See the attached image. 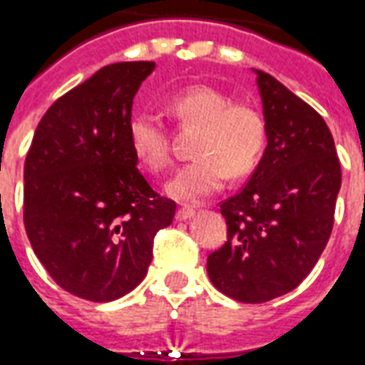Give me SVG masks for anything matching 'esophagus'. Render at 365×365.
Masks as SVG:
<instances>
[{
  "instance_id": "obj_1",
  "label": "esophagus",
  "mask_w": 365,
  "mask_h": 365,
  "mask_svg": "<svg viewBox=\"0 0 365 365\" xmlns=\"http://www.w3.org/2000/svg\"><path fill=\"white\" fill-rule=\"evenodd\" d=\"M191 217H195V209L190 207V205H183V207H180V209L175 210V218H178V220H187V218Z\"/></svg>"
}]
</instances>
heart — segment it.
I'll use <instances>...</instances> for the list:
<instances>
[{
    "mask_svg": "<svg viewBox=\"0 0 365 365\" xmlns=\"http://www.w3.org/2000/svg\"><path fill=\"white\" fill-rule=\"evenodd\" d=\"M166 110L183 128H199L195 160L178 170L166 185L168 195L195 201L212 195L232 178L255 170L267 143V123L257 108L232 102L222 91L209 85H191L166 100ZM129 145L141 166L160 174L172 164V137L158 115L137 112L128 125Z\"/></svg>",
    "mask_w": 365,
    "mask_h": 365,
    "instance_id": "b5f03b06",
    "label": "heart"
}]
</instances>
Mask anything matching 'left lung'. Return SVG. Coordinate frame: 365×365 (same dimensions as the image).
Instances as JSON below:
<instances>
[{
	"instance_id": "obj_1",
	"label": "left lung",
	"mask_w": 365,
	"mask_h": 365,
	"mask_svg": "<svg viewBox=\"0 0 365 365\" xmlns=\"http://www.w3.org/2000/svg\"><path fill=\"white\" fill-rule=\"evenodd\" d=\"M267 148L240 193L220 203L226 242L207 259L228 298L263 304L306 279L325 250L341 190V162L325 120L257 71Z\"/></svg>"
}]
</instances>
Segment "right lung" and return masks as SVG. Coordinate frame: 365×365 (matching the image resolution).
I'll use <instances>...</instances> for the list:
<instances>
[{"label":"right lung","instance_id":"obj_1","mask_svg":"<svg viewBox=\"0 0 365 365\" xmlns=\"http://www.w3.org/2000/svg\"><path fill=\"white\" fill-rule=\"evenodd\" d=\"M155 61H121L59 96L42 115L24 160V230L66 292L112 302L131 292L153 261L156 232L175 203L137 168L128 125Z\"/></svg>","mask_w":365,"mask_h":365}]
</instances>
